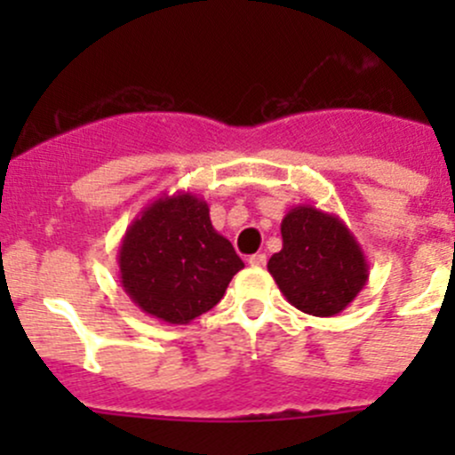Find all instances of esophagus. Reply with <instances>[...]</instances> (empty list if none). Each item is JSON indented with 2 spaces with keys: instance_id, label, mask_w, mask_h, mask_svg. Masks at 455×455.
I'll list each match as a JSON object with an SVG mask.
<instances>
[{
  "instance_id": "34e87169",
  "label": "esophagus",
  "mask_w": 455,
  "mask_h": 455,
  "mask_svg": "<svg viewBox=\"0 0 455 455\" xmlns=\"http://www.w3.org/2000/svg\"><path fill=\"white\" fill-rule=\"evenodd\" d=\"M249 264L255 266V268H264L266 266V255L264 253H255L249 257Z\"/></svg>"
}]
</instances>
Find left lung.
Returning <instances> with one entry per match:
<instances>
[{"mask_svg": "<svg viewBox=\"0 0 455 455\" xmlns=\"http://www.w3.org/2000/svg\"><path fill=\"white\" fill-rule=\"evenodd\" d=\"M282 251L268 259V273L301 313L339 315L368 283L363 249L339 215L313 204L292 206L282 220Z\"/></svg>", "mask_w": 455, "mask_h": 455, "instance_id": "obj_1", "label": "left lung"}]
</instances>
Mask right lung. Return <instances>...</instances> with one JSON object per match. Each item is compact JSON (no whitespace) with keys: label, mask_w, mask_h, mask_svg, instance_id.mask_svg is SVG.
Masks as SVG:
<instances>
[{"label":"right lung","mask_w":455,"mask_h":455,"mask_svg":"<svg viewBox=\"0 0 455 455\" xmlns=\"http://www.w3.org/2000/svg\"><path fill=\"white\" fill-rule=\"evenodd\" d=\"M242 268L231 242L211 224L209 204L189 191L147 204L118 249L123 291L142 313L172 325L213 308Z\"/></svg>","instance_id":"obj_1"}]
</instances>
